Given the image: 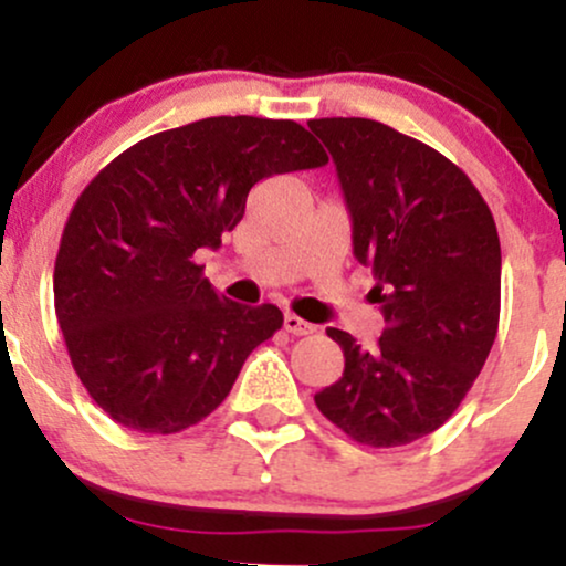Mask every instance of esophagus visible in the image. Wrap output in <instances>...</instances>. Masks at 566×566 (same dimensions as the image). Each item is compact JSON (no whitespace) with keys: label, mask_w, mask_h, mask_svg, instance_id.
<instances>
[{"label":"esophagus","mask_w":566,"mask_h":566,"mask_svg":"<svg viewBox=\"0 0 566 566\" xmlns=\"http://www.w3.org/2000/svg\"><path fill=\"white\" fill-rule=\"evenodd\" d=\"M284 329L292 335H311L314 333V324L303 322L297 314H284Z\"/></svg>","instance_id":"obj_1"}]
</instances>
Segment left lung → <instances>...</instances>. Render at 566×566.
Here are the masks:
<instances>
[{"instance_id": "8db88e82", "label": "left lung", "mask_w": 566, "mask_h": 566, "mask_svg": "<svg viewBox=\"0 0 566 566\" xmlns=\"http://www.w3.org/2000/svg\"><path fill=\"white\" fill-rule=\"evenodd\" d=\"M333 154L386 319L373 348L329 327L343 378L314 396L346 437L405 447L452 418L482 373L500 322V239L490 207L437 148L359 116L311 119Z\"/></svg>"}]
</instances>
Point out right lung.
Instances as JSON below:
<instances>
[{
	"label": "right lung",
	"mask_w": 566,
	"mask_h": 566,
	"mask_svg": "<svg viewBox=\"0 0 566 566\" xmlns=\"http://www.w3.org/2000/svg\"><path fill=\"white\" fill-rule=\"evenodd\" d=\"M327 161L292 119L210 116L143 138L90 180L53 290L71 365L108 418L178 433L220 407L284 316L220 297L193 255L233 231L258 180Z\"/></svg>",
	"instance_id": "right-lung-1"
}]
</instances>
